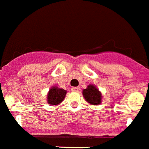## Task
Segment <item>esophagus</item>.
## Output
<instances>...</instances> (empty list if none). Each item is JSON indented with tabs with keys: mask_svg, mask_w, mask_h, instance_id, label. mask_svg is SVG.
Returning <instances> with one entry per match:
<instances>
[{
	"mask_svg": "<svg viewBox=\"0 0 149 149\" xmlns=\"http://www.w3.org/2000/svg\"><path fill=\"white\" fill-rule=\"evenodd\" d=\"M79 89L77 87H72V91H73V92H78Z\"/></svg>",
	"mask_w": 149,
	"mask_h": 149,
	"instance_id": "34e87169",
	"label": "esophagus"
}]
</instances>
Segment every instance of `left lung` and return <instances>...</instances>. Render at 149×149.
<instances>
[{
	"label": "left lung",
	"instance_id": "1",
	"mask_svg": "<svg viewBox=\"0 0 149 149\" xmlns=\"http://www.w3.org/2000/svg\"><path fill=\"white\" fill-rule=\"evenodd\" d=\"M84 99L92 105H99L102 101V94L94 84H89L83 90Z\"/></svg>",
	"mask_w": 149,
	"mask_h": 149
}]
</instances>
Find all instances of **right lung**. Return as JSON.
Listing matches in <instances>:
<instances>
[{
  "instance_id": "1",
  "label": "right lung",
  "mask_w": 149,
  "mask_h": 149,
  "mask_svg": "<svg viewBox=\"0 0 149 149\" xmlns=\"http://www.w3.org/2000/svg\"><path fill=\"white\" fill-rule=\"evenodd\" d=\"M66 93L67 91L65 89L56 86H52L47 94V102L50 105H59L64 100Z\"/></svg>"
}]
</instances>
